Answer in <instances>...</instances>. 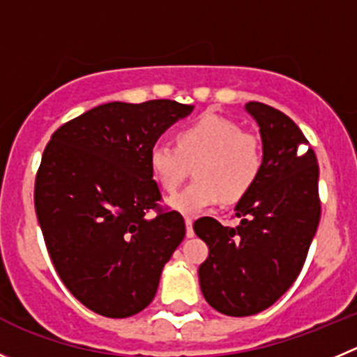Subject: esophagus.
Masks as SVG:
<instances>
[{
	"instance_id": "1",
	"label": "esophagus",
	"mask_w": 357,
	"mask_h": 357,
	"mask_svg": "<svg viewBox=\"0 0 357 357\" xmlns=\"http://www.w3.org/2000/svg\"><path fill=\"white\" fill-rule=\"evenodd\" d=\"M185 235H188V238H192V236H195V229H192L191 217H188V219H185Z\"/></svg>"
}]
</instances>
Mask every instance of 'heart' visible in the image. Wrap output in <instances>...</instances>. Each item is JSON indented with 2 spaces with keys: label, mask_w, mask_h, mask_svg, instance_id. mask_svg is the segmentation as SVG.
Here are the masks:
<instances>
[{
  "label": "heart",
  "mask_w": 357,
  "mask_h": 357,
  "mask_svg": "<svg viewBox=\"0 0 357 357\" xmlns=\"http://www.w3.org/2000/svg\"><path fill=\"white\" fill-rule=\"evenodd\" d=\"M176 147L158 142L149 151V166L162 191L173 192L195 167L196 182L168 199L184 215H199L220 202L242 199L263 169V142L233 119L205 114L178 128Z\"/></svg>",
  "instance_id": "heart-1"
}]
</instances>
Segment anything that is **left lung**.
<instances>
[{"instance_id": "8db88e82", "label": "left lung", "mask_w": 357, "mask_h": 357, "mask_svg": "<svg viewBox=\"0 0 357 357\" xmlns=\"http://www.w3.org/2000/svg\"><path fill=\"white\" fill-rule=\"evenodd\" d=\"M247 112L259 124L264 162L254 188L235 206L238 226L212 217L195 222L208 245L199 266V286L217 312L247 317L271 307L303 268L321 219L319 165L301 130L277 108L249 101Z\"/></svg>"}]
</instances>
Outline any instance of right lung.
Masks as SVG:
<instances>
[{
    "label": "right lung",
    "mask_w": 357,
    "mask_h": 357,
    "mask_svg": "<svg viewBox=\"0 0 357 357\" xmlns=\"http://www.w3.org/2000/svg\"><path fill=\"white\" fill-rule=\"evenodd\" d=\"M191 112L172 100L112 101L61 126L43 151L35 181L43 240L64 286L96 314L144 310L184 240V217L161 206L149 151Z\"/></svg>",
    "instance_id": "obj_1"
}]
</instances>
